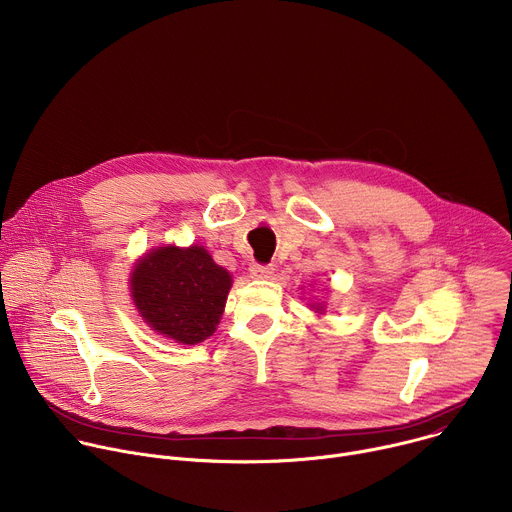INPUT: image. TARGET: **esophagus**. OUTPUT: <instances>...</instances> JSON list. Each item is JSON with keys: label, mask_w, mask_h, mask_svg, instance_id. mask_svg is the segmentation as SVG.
<instances>
[{"label": "esophagus", "mask_w": 512, "mask_h": 512, "mask_svg": "<svg viewBox=\"0 0 512 512\" xmlns=\"http://www.w3.org/2000/svg\"><path fill=\"white\" fill-rule=\"evenodd\" d=\"M249 271H251L253 279H271L275 275V267L273 265H259V263H255V265H251Z\"/></svg>", "instance_id": "34e87169"}]
</instances>
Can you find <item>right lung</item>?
Returning <instances> with one entry per match:
<instances>
[{"label": "right lung", "mask_w": 512, "mask_h": 512, "mask_svg": "<svg viewBox=\"0 0 512 512\" xmlns=\"http://www.w3.org/2000/svg\"><path fill=\"white\" fill-rule=\"evenodd\" d=\"M231 283L229 271L206 249L160 247L135 265L131 294L141 318L158 334L198 344L221 320Z\"/></svg>", "instance_id": "right-lung-1"}]
</instances>
